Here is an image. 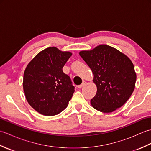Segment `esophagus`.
<instances>
[{"label":"esophagus","instance_id":"obj_1","mask_svg":"<svg viewBox=\"0 0 151 151\" xmlns=\"http://www.w3.org/2000/svg\"><path fill=\"white\" fill-rule=\"evenodd\" d=\"M86 81H83L82 83V84L78 86V88H82L83 86H84V85H86Z\"/></svg>","mask_w":151,"mask_h":151}]
</instances>
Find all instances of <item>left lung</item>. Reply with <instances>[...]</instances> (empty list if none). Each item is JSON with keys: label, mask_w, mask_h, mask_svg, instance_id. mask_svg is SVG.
<instances>
[{"label": "left lung", "mask_w": 151, "mask_h": 151, "mask_svg": "<svg viewBox=\"0 0 151 151\" xmlns=\"http://www.w3.org/2000/svg\"><path fill=\"white\" fill-rule=\"evenodd\" d=\"M94 75L97 93L91 99L98 111L110 113L121 108L132 95L136 74L131 60L117 49L101 45L80 52Z\"/></svg>", "instance_id": "1"}]
</instances>
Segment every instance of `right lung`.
Segmentation results:
<instances>
[{
    "mask_svg": "<svg viewBox=\"0 0 151 151\" xmlns=\"http://www.w3.org/2000/svg\"><path fill=\"white\" fill-rule=\"evenodd\" d=\"M71 55L49 47L37 54L27 65L23 78L25 97L40 114L52 116L68 106L75 86L62 68Z\"/></svg>",
    "mask_w": 151,
    "mask_h": 151,
    "instance_id": "right-lung-1",
    "label": "right lung"
}]
</instances>
